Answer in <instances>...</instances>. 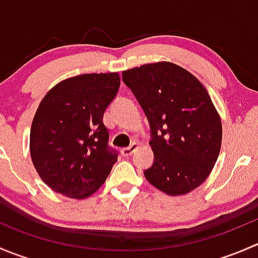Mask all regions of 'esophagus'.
<instances>
[{
  "label": "esophagus",
  "mask_w": 258,
  "mask_h": 258,
  "mask_svg": "<svg viewBox=\"0 0 258 258\" xmlns=\"http://www.w3.org/2000/svg\"><path fill=\"white\" fill-rule=\"evenodd\" d=\"M137 147H139V145H137V142H132L130 147L122 148V150H121V155L123 156V157H128V156H131L132 153H134L135 151L137 150Z\"/></svg>",
  "instance_id": "34e87169"
}]
</instances>
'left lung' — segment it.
<instances>
[{"label":"left lung","instance_id":"8db88e82","mask_svg":"<svg viewBox=\"0 0 258 258\" xmlns=\"http://www.w3.org/2000/svg\"><path fill=\"white\" fill-rule=\"evenodd\" d=\"M148 119L155 161L145 177L178 196L204 183L217 161L222 124L209 92L187 70L156 62L122 72Z\"/></svg>","mask_w":258,"mask_h":258}]
</instances>
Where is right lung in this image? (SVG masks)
Instances as JSON below:
<instances>
[{
    "label": "right lung",
    "instance_id": "obj_1",
    "mask_svg": "<svg viewBox=\"0 0 258 258\" xmlns=\"http://www.w3.org/2000/svg\"><path fill=\"white\" fill-rule=\"evenodd\" d=\"M119 81L117 72L80 75L57 83L41 101L31 126V158L54 192L86 199L110 175L118 153L108 146L103 113Z\"/></svg>",
    "mask_w": 258,
    "mask_h": 258
}]
</instances>
